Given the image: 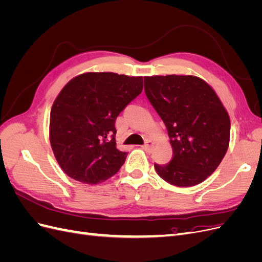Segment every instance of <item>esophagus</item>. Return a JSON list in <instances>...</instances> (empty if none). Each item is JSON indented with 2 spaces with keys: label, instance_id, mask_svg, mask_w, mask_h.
I'll return each mask as SVG.
<instances>
[{
  "label": "esophagus",
  "instance_id": "obj_1",
  "mask_svg": "<svg viewBox=\"0 0 262 262\" xmlns=\"http://www.w3.org/2000/svg\"><path fill=\"white\" fill-rule=\"evenodd\" d=\"M152 146H153V142L150 141V140H147L145 143L142 145V148H143L144 150H146V152H149L150 148H152Z\"/></svg>",
  "mask_w": 262,
  "mask_h": 262
}]
</instances>
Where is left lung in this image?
Listing matches in <instances>:
<instances>
[{"label":"left lung","mask_w":262,"mask_h":262,"mask_svg":"<svg viewBox=\"0 0 262 262\" xmlns=\"http://www.w3.org/2000/svg\"><path fill=\"white\" fill-rule=\"evenodd\" d=\"M144 91L168 131L172 158L154 164L158 176L177 187L207 179L223 160L231 121L216 93L192 75L145 76Z\"/></svg>","instance_id":"1"}]
</instances>
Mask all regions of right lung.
I'll return each mask as SVG.
<instances>
[{
	"mask_svg": "<svg viewBox=\"0 0 262 262\" xmlns=\"http://www.w3.org/2000/svg\"><path fill=\"white\" fill-rule=\"evenodd\" d=\"M143 77L90 72L72 78L50 113V143L60 167L83 184L118 172L126 152L116 146L118 115L142 93Z\"/></svg>",
	"mask_w": 262,
	"mask_h": 262,
	"instance_id": "add662e5",
	"label": "right lung"
}]
</instances>
